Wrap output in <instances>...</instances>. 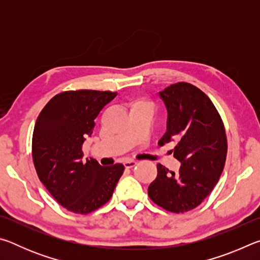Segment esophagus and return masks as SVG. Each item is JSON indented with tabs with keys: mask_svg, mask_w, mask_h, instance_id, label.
I'll return each instance as SVG.
<instances>
[{
	"mask_svg": "<svg viewBox=\"0 0 260 260\" xmlns=\"http://www.w3.org/2000/svg\"><path fill=\"white\" fill-rule=\"evenodd\" d=\"M124 165L126 169H132V167L136 165V161L133 160V159H127L124 161Z\"/></svg>",
	"mask_w": 260,
	"mask_h": 260,
	"instance_id": "34e87169",
	"label": "esophagus"
}]
</instances>
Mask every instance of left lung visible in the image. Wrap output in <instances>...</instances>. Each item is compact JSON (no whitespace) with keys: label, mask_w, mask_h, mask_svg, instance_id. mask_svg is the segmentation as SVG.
I'll use <instances>...</instances> for the list:
<instances>
[{"label":"left lung","mask_w":260,"mask_h":260,"mask_svg":"<svg viewBox=\"0 0 260 260\" xmlns=\"http://www.w3.org/2000/svg\"><path fill=\"white\" fill-rule=\"evenodd\" d=\"M159 96L167 110L159 143L177 141L173 155L181 166L174 173L158 164L148 195L160 208L183 213L199 206L219 181L227 156L226 132L211 100L190 83H174Z\"/></svg>","instance_id":"8db88e82"}]
</instances>
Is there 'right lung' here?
I'll list each match as a JSON object with an SVG mask.
<instances>
[{
    "mask_svg": "<svg viewBox=\"0 0 260 260\" xmlns=\"http://www.w3.org/2000/svg\"><path fill=\"white\" fill-rule=\"evenodd\" d=\"M116 96L89 89L63 91L47 103L35 122L32 156L38 177L71 212L87 214L104 205L124 173L122 164L82 160V144L93 134L96 117Z\"/></svg>",
    "mask_w": 260,
    "mask_h": 260,
    "instance_id": "obj_1",
    "label": "right lung"
}]
</instances>
